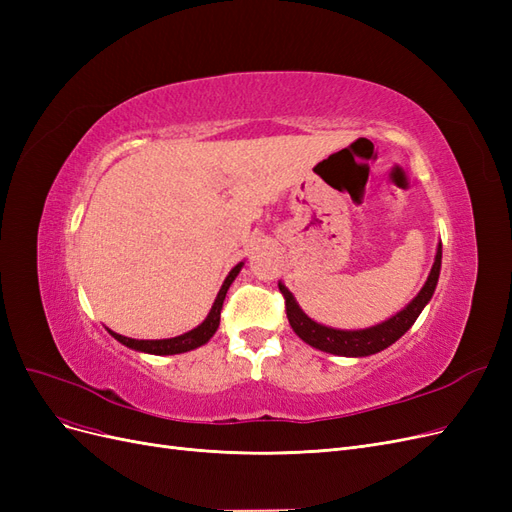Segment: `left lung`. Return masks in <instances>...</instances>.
Returning <instances> with one entry per match:
<instances>
[{"label": "left lung", "instance_id": "left-lung-1", "mask_svg": "<svg viewBox=\"0 0 512 512\" xmlns=\"http://www.w3.org/2000/svg\"><path fill=\"white\" fill-rule=\"evenodd\" d=\"M440 265H442V245H438L436 262H433L427 282L421 288V292L416 294L414 301L408 307L401 309L397 316L389 318L382 324H376V327L363 329V331H337V329L322 327V324L314 322L312 318H307L301 312V307L297 305V301H294L292 294L286 290V286L280 284V292H282L284 303H286L288 322H290L292 331L297 333L305 344L314 346L322 352H331V354H339V356L376 354L384 348H389L391 344H395L397 339L412 327L418 314L423 312V307L429 303L433 290H436L438 277H440Z\"/></svg>", "mask_w": 512, "mask_h": 512}]
</instances>
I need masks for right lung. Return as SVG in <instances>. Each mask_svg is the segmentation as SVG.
<instances>
[{
  "label": "right lung",
  "mask_w": 512,
  "mask_h": 512,
  "mask_svg": "<svg viewBox=\"0 0 512 512\" xmlns=\"http://www.w3.org/2000/svg\"><path fill=\"white\" fill-rule=\"evenodd\" d=\"M241 267H243V262H239V265L228 273V277H226L220 292H218V299H215V303L211 307L209 316L205 318L203 324H198V327L192 329L190 333H183L179 337H170V339H132V337H123V335L113 333V331H111V335L123 346H128L132 350L149 352V354H181V352H188V350H194L198 346L207 344L209 339L213 337V333L218 331V327H220V314H222L226 292H228L230 284L235 282V277L241 271Z\"/></svg>",
  "instance_id": "1"
}]
</instances>
